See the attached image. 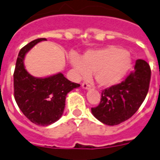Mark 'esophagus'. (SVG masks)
Returning a JSON list of instances; mask_svg holds the SVG:
<instances>
[{"label":"esophagus","mask_w":160,"mask_h":160,"mask_svg":"<svg viewBox=\"0 0 160 160\" xmlns=\"http://www.w3.org/2000/svg\"><path fill=\"white\" fill-rule=\"evenodd\" d=\"M90 85L88 84L87 82H84L82 83V88L83 89H85V90H88V89H90Z\"/></svg>","instance_id":"1"}]
</instances>
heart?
<instances>
[{
  "mask_svg": "<svg viewBox=\"0 0 160 160\" xmlns=\"http://www.w3.org/2000/svg\"><path fill=\"white\" fill-rule=\"evenodd\" d=\"M75 75L88 77L94 73L95 80L102 87H110L121 81L132 67V56L129 51L119 46L89 50L79 58H70Z\"/></svg>",
  "mask_w": 160,
  "mask_h": 160,
  "instance_id": "heart-1",
  "label": "heart"
}]
</instances>
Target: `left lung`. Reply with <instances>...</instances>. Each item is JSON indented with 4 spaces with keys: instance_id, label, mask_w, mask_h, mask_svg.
<instances>
[{
    "instance_id": "1",
    "label": "left lung",
    "mask_w": 160,
    "mask_h": 160,
    "mask_svg": "<svg viewBox=\"0 0 160 160\" xmlns=\"http://www.w3.org/2000/svg\"><path fill=\"white\" fill-rule=\"evenodd\" d=\"M150 77L149 64L137 60L134 70L124 81L103 90L99 105L91 108L93 115L108 125H116L129 119L146 97Z\"/></svg>"
}]
</instances>
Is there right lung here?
<instances>
[{
    "instance_id": "add662e5",
    "label": "right lung",
    "mask_w": 160,
    "mask_h": 160,
    "mask_svg": "<svg viewBox=\"0 0 160 160\" xmlns=\"http://www.w3.org/2000/svg\"><path fill=\"white\" fill-rule=\"evenodd\" d=\"M46 38L36 39L19 52L14 71V96L24 115L34 124L46 126L57 121L62 115L65 97L70 90L80 87L59 73L46 78H36L25 69L26 54Z\"/></svg>"
}]
</instances>
